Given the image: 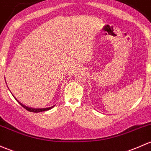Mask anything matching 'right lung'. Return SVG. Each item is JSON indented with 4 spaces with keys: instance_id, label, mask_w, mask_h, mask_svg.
Returning a JSON list of instances; mask_svg holds the SVG:
<instances>
[{
    "instance_id": "obj_1",
    "label": "right lung",
    "mask_w": 151,
    "mask_h": 151,
    "mask_svg": "<svg viewBox=\"0 0 151 151\" xmlns=\"http://www.w3.org/2000/svg\"><path fill=\"white\" fill-rule=\"evenodd\" d=\"M15 98V99L17 100V101H18L19 104L21 105V106H22V107H24L25 109H27V111H29L34 112V113H38V112H42V111H48V110H50V109H53V108L55 106V105H54V106H51V107H49V108H43V109H34V108H30V107H28V106H24V105L22 104V103H20L19 101L17 99V98Z\"/></svg>"
}]
</instances>
